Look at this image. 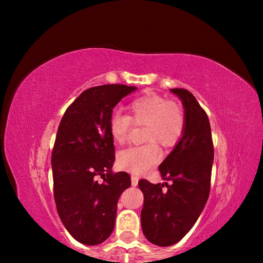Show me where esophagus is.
Segmentation results:
<instances>
[{
	"label": "esophagus",
	"mask_w": 263,
	"mask_h": 263,
	"mask_svg": "<svg viewBox=\"0 0 263 263\" xmlns=\"http://www.w3.org/2000/svg\"><path fill=\"white\" fill-rule=\"evenodd\" d=\"M138 181H139V177L135 176V175L131 176V184H132L133 186H137V185H138Z\"/></svg>",
	"instance_id": "34e87169"
}]
</instances>
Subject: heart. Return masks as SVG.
Masks as SVG:
<instances>
[{
    "label": "heart",
    "mask_w": 263,
    "mask_h": 263,
    "mask_svg": "<svg viewBox=\"0 0 263 263\" xmlns=\"http://www.w3.org/2000/svg\"><path fill=\"white\" fill-rule=\"evenodd\" d=\"M128 116L114 111L109 119V132L115 144L126 142L132 125L145 126L146 145L122 151L117 157L118 167L132 174H144L161 158L158 145L174 147L184 135L185 117L174 101L158 94H147L133 100L127 106Z\"/></svg>",
    "instance_id": "b5f03b06"
}]
</instances>
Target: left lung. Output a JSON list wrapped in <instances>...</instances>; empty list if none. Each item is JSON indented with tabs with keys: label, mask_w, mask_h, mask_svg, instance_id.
Listing matches in <instances>:
<instances>
[{
	"label": "left lung",
	"mask_w": 263,
	"mask_h": 263,
	"mask_svg": "<svg viewBox=\"0 0 263 263\" xmlns=\"http://www.w3.org/2000/svg\"><path fill=\"white\" fill-rule=\"evenodd\" d=\"M184 108V135L159 166L167 182L153 184L140 180L144 194L141 228L146 239L171 246L193 228L210 194L213 142L208 115L186 89H171ZM171 182L167 183V181Z\"/></svg>",
	"instance_id": "1"
}]
</instances>
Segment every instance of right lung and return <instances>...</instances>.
I'll use <instances>...</instances> for the list:
<instances>
[{
  "mask_svg": "<svg viewBox=\"0 0 263 263\" xmlns=\"http://www.w3.org/2000/svg\"><path fill=\"white\" fill-rule=\"evenodd\" d=\"M136 89L124 84L89 88L68 106L58 127L52 151L57 210L70 235L89 246L110 237L119 196L131 185L127 173L111 171L115 146L109 119L118 102Z\"/></svg>",
  "mask_w": 263,
  "mask_h": 263,
  "instance_id": "obj_1",
  "label": "right lung"
}]
</instances>
